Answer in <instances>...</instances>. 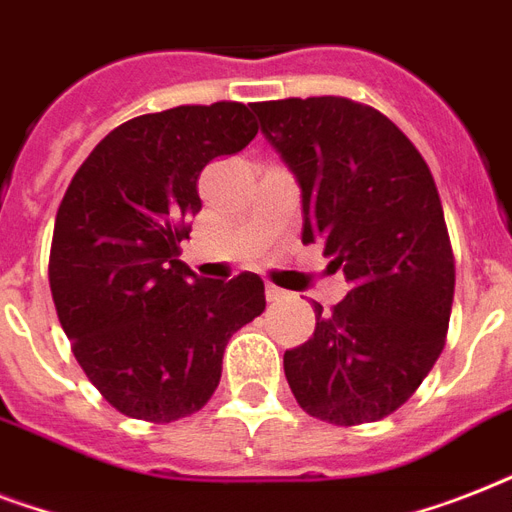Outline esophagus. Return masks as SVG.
I'll return each mask as SVG.
<instances>
[{
    "label": "esophagus",
    "mask_w": 512,
    "mask_h": 512,
    "mask_svg": "<svg viewBox=\"0 0 512 512\" xmlns=\"http://www.w3.org/2000/svg\"><path fill=\"white\" fill-rule=\"evenodd\" d=\"M284 297H287V292H284V289L273 287V284H268V287H265V300H268V303H281Z\"/></svg>",
    "instance_id": "esophagus-1"
}]
</instances>
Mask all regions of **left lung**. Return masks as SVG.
Returning a JSON list of instances; mask_svg holds the SVG:
<instances>
[{
	"label": "left lung",
	"mask_w": 512,
	"mask_h": 512,
	"mask_svg": "<svg viewBox=\"0 0 512 512\" xmlns=\"http://www.w3.org/2000/svg\"><path fill=\"white\" fill-rule=\"evenodd\" d=\"M303 191V244H321L350 292L284 353L297 404L364 425L406 404L441 356L454 255L428 164L377 108L321 95L252 103Z\"/></svg>",
	"instance_id": "8db88e82"
}]
</instances>
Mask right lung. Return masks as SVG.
I'll list each match as a JSON object with an SVG mask.
<instances>
[{"instance_id": "right-lung-1", "label": "right lung", "mask_w": 512, "mask_h": 512, "mask_svg": "<svg viewBox=\"0 0 512 512\" xmlns=\"http://www.w3.org/2000/svg\"><path fill=\"white\" fill-rule=\"evenodd\" d=\"M255 135L236 100L135 116L92 148L60 201L52 303L84 374L127 417L199 412L231 335L265 311L260 276L207 281L180 260L201 170Z\"/></svg>"}]
</instances>
